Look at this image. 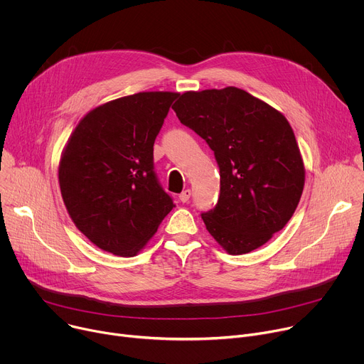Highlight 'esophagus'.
Returning a JSON list of instances; mask_svg holds the SVG:
<instances>
[{
	"instance_id": "34e87169",
	"label": "esophagus",
	"mask_w": 364,
	"mask_h": 364,
	"mask_svg": "<svg viewBox=\"0 0 364 364\" xmlns=\"http://www.w3.org/2000/svg\"><path fill=\"white\" fill-rule=\"evenodd\" d=\"M178 197H180L181 203H187V201L190 200V197H191V190H190V188H186V190H183V191H181V194H180Z\"/></svg>"
}]
</instances>
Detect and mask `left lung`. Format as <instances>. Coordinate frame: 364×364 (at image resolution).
<instances>
[{
  "mask_svg": "<svg viewBox=\"0 0 364 364\" xmlns=\"http://www.w3.org/2000/svg\"><path fill=\"white\" fill-rule=\"evenodd\" d=\"M201 136L220 170V194L201 219L232 255L267 243L299 203L305 170L285 117L247 92L229 86L186 92L173 107Z\"/></svg>",
  "mask_w": 364,
  "mask_h": 364,
  "instance_id": "1",
  "label": "left lung"
}]
</instances>
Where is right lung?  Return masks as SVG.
Returning <instances> with one entry per match:
<instances>
[{"mask_svg":"<svg viewBox=\"0 0 364 364\" xmlns=\"http://www.w3.org/2000/svg\"><path fill=\"white\" fill-rule=\"evenodd\" d=\"M178 93L141 92L90 111L63 152L59 183L76 228L96 246L134 256L173 210L154 170V142Z\"/></svg>","mask_w":364,"mask_h":364,"instance_id":"add662e5","label":"right lung"}]
</instances>
